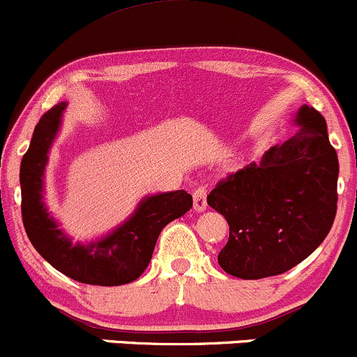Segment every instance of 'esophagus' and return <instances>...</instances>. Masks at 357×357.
I'll return each instance as SVG.
<instances>
[{
    "mask_svg": "<svg viewBox=\"0 0 357 357\" xmlns=\"http://www.w3.org/2000/svg\"><path fill=\"white\" fill-rule=\"evenodd\" d=\"M208 208V190L204 187H199L194 192V211L195 213H202Z\"/></svg>",
    "mask_w": 357,
    "mask_h": 357,
    "instance_id": "1",
    "label": "esophagus"
}]
</instances>
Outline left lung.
Returning a JSON list of instances; mask_svg holds the SVG:
<instances>
[{
	"label": "left lung",
	"instance_id": "8db88e82",
	"mask_svg": "<svg viewBox=\"0 0 357 357\" xmlns=\"http://www.w3.org/2000/svg\"><path fill=\"white\" fill-rule=\"evenodd\" d=\"M298 131L272 146L260 163L221 180L208 204L225 216L229 238L218 255L221 269L240 279H262L293 269L331 231L337 211L339 160L327 122L301 105Z\"/></svg>",
	"mask_w": 357,
	"mask_h": 357
}]
</instances>
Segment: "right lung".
<instances>
[{
	"instance_id": "1",
	"label": "right lung",
	"mask_w": 357,
	"mask_h": 357,
	"mask_svg": "<svg viewBox=\"0 0 357 357\" xmlns=\"http://www.w3.org/2000/svg\"><path fill=\"white\" fill-rule=\"evenodd\" d=\"M68 103L40 117L20 165L22 218L33 248L54 269L83 284L121 286L136 281L151 260L160 231L192 208V195L172 190L144 195L128 220L103 236L73 241L44 201L49 153L63 124Z\"/></svg>"
}]
</instances>
